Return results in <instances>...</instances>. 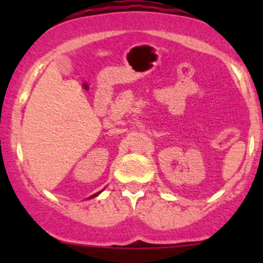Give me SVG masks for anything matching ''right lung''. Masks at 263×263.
Here are the masks:
<instances>
[{"instance_id": "obj_1", "label": "right lung", "mask_w": 263, "mask_h": 263, "mask_svg": "<svg viewBox=\"0 0 263 263\" xmlns=\"http://www.w3.org/2000/svg\"><path fill=\"white\" fill-rule=\"evenodd\" d=\"M97 195H98V193H97ZM97 195H94V196H97Z\"/></svg>"}]
</instances>
